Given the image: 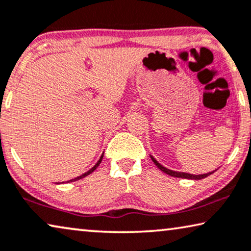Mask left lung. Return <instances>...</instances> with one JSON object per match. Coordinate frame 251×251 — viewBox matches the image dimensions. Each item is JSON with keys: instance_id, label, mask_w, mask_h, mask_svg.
Instances as JSON below:
<instances>
[{"instance_id": "1", "label": "left lung", "mask_w": 251, "mask_h": 251, "mask_svg": "<svg viewBox=\"0 0 251 251\" xmlns=\"http://www.w3.org/2000/svg\"><path fill=\"white\" fill-rule=\"evenodd\" d=\"M150 156H151V161L154 162V164L157 166L159 170L163 171V172L168 174V176H174V177H182V179H190V180H201V179H205V177L210 176V174H212V173H214V171H212V172H208V173H205V174H199V176H197V174H190V173H186V172H177V171H173V170L166 169L165 166H163L162 164H159V163L156 161V159L154 158V156H151V155H150Z\"/></svg>"}]
</instances>
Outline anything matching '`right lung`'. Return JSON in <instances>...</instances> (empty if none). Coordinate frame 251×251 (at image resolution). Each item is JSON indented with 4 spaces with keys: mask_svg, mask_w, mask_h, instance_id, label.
I'll use <instances>...</instances> for the list:
<instances>
[{
    "mask_svg": "<svg viewBox=\"0 0 251 251\" xmlns=\"http://www.w3.org/2000/svg\"><path fill=\"white\" fill-rule=\"evenodd\" d=\"M103 156H104V152L103 154H101V156L100 157V159L99 161H97V163L95 165L93 166L92 169H90L89 171H87V172H85L83 174H81V176H77V177H75V179H72V180H70V181H67V182H74V181H78V180H80V179H82V177H85V176H89V174H92L94 171H95L97 168H99V165L100 164V162H101V159H103Z\"/></svg>",
    "mask_w": 251,
    "mask_h": 251,
    "instance_id": "obj_1",
    "label": "right lung"
}]
</instances>
